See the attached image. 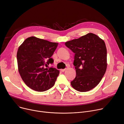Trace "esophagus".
I'll use <instances>...</instances> for the list:
<instances>
[{
  "instance_id": "esophagus-1",
  "label": "esophagus",
  "mask_w": 124,
  "mask_h": 124,
  "mask_svg": "<svg viewBox=\"0 0 124 124\" xmlns=\"http://www.w3.org/2000/svg\"><path fill=\"white\" fill-rule=\"evenodd\" d=\"M65 69H61V71H62V72H64L65 71Z\"/></svg>"
}]
</instances>
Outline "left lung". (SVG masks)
<instances>
[{
  "label": "left lung",
  "mask_w": 124,
  "mask_h": 124,
  "mask_svg": "<svg viewBox=\"0 0 124 124\" xmlns=\"http://www.w3.org/2000/svg\"><path fill=\"white\" fill-rule=\"evenodd\" d=\"M65 45L75 54L74 65L76 77L70 82L72 88L81 92L91 90L99 84L107 70L104 41L97 35L89 33Z\"/></svg>",
  "instance_id": "1"
}]
</instances>
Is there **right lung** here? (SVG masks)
Masks as SVG:
<instances>
[{
  "label": "right lung",
  "instance_id": "add662e5",
  "mask_svg": "<svg viewBox=\"0 0 124 124\" xmlns=\"http://www.w3.org/2000/svg\"><path fill=\"white\" fill-rule=\"evenodd\" d=\"M57 46L58 43L31 36L19 47L17 53L18 71L29 88L44 92L54 86L60 71L54 68H46L54 62L51 56Z\"/></svg>",
  "mask_w": 124,
  "mask_h": 124
}]
</instances>
